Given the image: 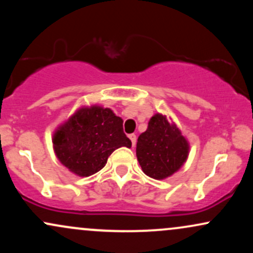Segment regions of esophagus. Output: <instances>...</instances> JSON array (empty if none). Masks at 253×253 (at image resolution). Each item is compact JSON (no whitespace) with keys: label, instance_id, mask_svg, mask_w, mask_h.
I'll return each mask as SVG.
<instances>
[{"label":"esophagus","instance_id":"34e87169","mask_svg":"<svg viewBox=\"0 0 253 253\" xmlns=\"http://www.w3.org/2000/svg\"><path fill=\"white\" fill-rule=\"evenodd\" d=\"M128 138L130 139V141H132V145H133V146H135V143H136V135H135V134H133V133H132V134H129V135H128Z\"/></svg>","mask_w":253,"mask_h":253}]
</instances>
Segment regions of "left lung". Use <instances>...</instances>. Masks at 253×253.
I'll list each match as a JSON object with an SVG mask.
<instances>
[{"mask_svg": "<svg viewBox=\"0 0 253 253\" xmlns=\"http://www.w3.org/2000/svg\"><path fill=\"white\" fill-rule=\"evenodd\" d=\"M189 144L175 124L156 114L136 143V158L147 176L163 179L176 172L187 161Z\"/></svg>", "mask_w": 253, "mask_h": 253, "instance_id": "left-lung-1", "label": "left lung"}]
</instances>
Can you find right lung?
<instances>
[{
	"label": "right lung",
	"mask_w": 253,
	"mask_h": 253,
	"mask_svg": "<svg viewBox=\"0 0 253 253\" xmlns=\"http://www.w3.org/2000/svg\"><path fill=\"white\" fill-rule=\"evenodd\" d=\"M123 123L109 108L91 106L78 109L54 133L56 156L76 175H94L106 165L113 151L132 146Z\"/></svg>",
	"instance_id": "add662e5"
}]
</instances>
